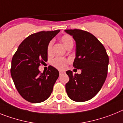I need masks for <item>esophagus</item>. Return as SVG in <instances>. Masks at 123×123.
Instances as JSON below:
<instances>
[{"label": "esophagus", "instance_id": "34e87169", "mask_svg": "<svg viewBox=\"0 0 123 123\" xmlns=\"http://www.w3.org/2000/svg\"><path fill=\"white\" fill-rule=\"evenodd\" d=\"M65 73V72H63V71H59V74L60 75H62V74H63Z\"/></svg>", "mask_w": 123, "mask_h": 123}]
</instances>
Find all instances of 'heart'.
Masks as SVG:
<instances>
[{
	"mask_svg": "<svg viewBox=\"0 0 123 123\" xmlns=\"http://www.w3.org/2000/svg\"><path fill=\"white\" fill-rule=\"evenodd\" d=\"M60 40L63 43L66 48H68L70 47H73V40L72 37L69 35H64L60 38ZM53 41H50L47 46V52L49 54H51L53 50ZM68 62V61L65 58L61 57H56L51 61L52 65L54 66L55 68L60 70H64L66 68Z\"/></svg>",
	"mask_w": 123,
	"mask_h": 123,
	"instance_id": "b5f03b06",
	"label": "heart"
}]
</instances>
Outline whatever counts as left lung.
<instances>
[{
  "mask_svg": "<svg viewBox=\"0 0 123 123\" xmlns=\"http://www.w3.org/2000/svg\"><path fill=\"white\" fill-rule=\"evenodd\" d=\"M76 42V55L73 67L80 69V74L66 73L69 81L66 84L67 94L76 102L86 101L96 95L105 81L109 58L105 49L92 33L79 29L65 30Z\"/></svg>",
  "mask_w": 123,
  "mask_h": 123,
  "instance_id": "1",
  "label": "left lung"
}]
</instances>
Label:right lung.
<instances>
[{
  "instance_id": "right-lung-1",
  "label": "right lung",
  "mask_w": 123,
  "mask_h": 123,
  "mask_svg": "<svg viewBox=\"0 0 123 123\" xmlns=\"http://www.w3.org/2000/svg\"><path fill=\"white\" fill-rule=\"evenodd\" d=\"M60 31H42L30 35L21 43L13 56L12 78L18 92L29 102H43L52 93L59 72L49 66L47 72L41 73L38 67L47 61L48 44Z\"/></svg>"
}]
</instances>
